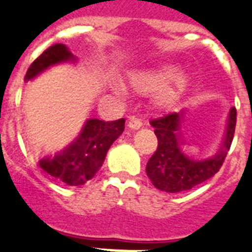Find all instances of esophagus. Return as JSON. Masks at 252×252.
<instances>
[{
  "label": "esophagus",
  "mask_w": 252,
  "mask_h": 252,
  "mask_svg": "<svg viewBox=\"0 0 252 252\" xmlns=\"http://www.w3.org/2000/svg\"><path fill=\"white\" fill-rule=\"evenodd\" d=\"M127 126L130 128H132V130H138V128H140L143 126V122H142V120L136 118L135 116H131L130 118H128Z\"/></svg>",
  "instance_id": "34e87169"
}]
</instances>
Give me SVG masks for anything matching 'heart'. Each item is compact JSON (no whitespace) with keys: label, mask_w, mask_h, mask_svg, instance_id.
Returning a JSON list of instances; mask_svg holds the SVG:
<instances>
[{"label":"heart","mask_w":252,"mask_h":252,"mask_svg":"<svg viewBox=\"0 0 252 252\" xmlns=\"http://www.w3.org/2000/svg\"><path fill=\"white\" fill-rule=\"evenodd\" d=\"M170 83L173 84L172 88L168 87ZM132 83L140 92H160L158 100L161 104H169L176 98L177 91L187 83V76L180 75V69L177 66L164 65L152 71L143 72L136 76Z\"/></svg>","instance_id":"b5f03b06"}]
</instances>
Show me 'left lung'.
I'll return each instance as SVG.
<instances>
[{
    "mask_svg": "<svg viewBox=\"0 0 252 252\" xmlns=\"http://www.w3.org/2000/svg\"><path fill=\"white\" fill-rule=\"evenodd\" d=\"M183 112L169 113L150 122L158 136V150L147 162V176L154 186L166 192H181L209 180L224 164L235 131L237 110L231 106L222 146L215 156L195 158L186 152L181 138Z\"/></svg>",
    "mask_w": 252,
    "mask_h": 252,
    "instance_id": "8db88e82",
    "label": "left lung"
}]
</instances>
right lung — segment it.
<instances>
[{"label":"right lung","instance_id":"1","mask_svg":"<svg viewBox=\"0 0 252 252\" xmlns=\"http://www.w3.org/2000/svg\"><path fill=\"white\" fill-rule=\"evenodd\" d=\"M75 60L63 44H54L44 50L28 67L24 80L28 82L49 66ZM125 130V118L117 121L88 120L75 142L60 154L40 160V168L67 186H80L101 168L106 152Z\"/></svg>","mask_w":252,"mask_h":252}]
</instances>
